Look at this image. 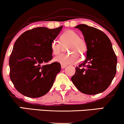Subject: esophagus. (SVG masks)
<instances>
[{
  "mask_svg": "<svg viewBox=\"0 0 124 124\" xmlns=\"http://www.w3.org/2000/svg\"><path fill=\"white\" fill-rule=\"evenodd\" d=\"M66 67V65H62V64H61V68H62V69H65Z\"/></svg>",
  "mask_w": 124,
  "mask_h": 124,
  "instance_id": "34e87169",
  "label": "esophagus"
}]
</instances>
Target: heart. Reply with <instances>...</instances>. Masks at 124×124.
Here are the masks:
<instances>
[{
  "label": "heart",
  "instance_id": "1",
  "mask_svg": "<svg viewBox=\"0 0 124 124\" xmlns=\"http://www.w3.org/2000/svg\"><path fill=\"white\" fill-rule=\"evenodd\" d=\"M59 41L54 39L51 44L52 54L57 55L61 53L62 45H66L67 51L71 52L66 54H61L54 58V61L64 65L75 64L80 61L78 55H83L87 49V45L85 39L79 37V34L73 30H67L59 36Z\"/></svg>",
  "mask_w": 124,
  "mask_h": 124
}]
</instances>
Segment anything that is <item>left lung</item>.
Segmentation results:
<instances>
[{"mask_svg":"<svg viewBox=\"0 0 124 124\" xmlns=\"http://www.w3.org/2000/svg\"><path fill=\"white\" fill-rule=\"evenodd\" d=\"M82 31L87 45V57L76 68L71 78L82 93L94 95L104 92L116 72L117 58L109 38L102 31L86 24L75 27Z\"/></svg>","mask_w":124,"mask_h":124,"instance_id":"8db88e82","label":"left lung"}]
</instances>
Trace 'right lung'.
Wrapping results in <instances>:
<instances>
[{
    "instance_id": "obj_1",
    "label": "right lung",
    "mask_w": 124,
    "mask_h": 124,
    "mask_svg": "<svg viewBox=\"0 0 124 124\" xmlns=\"http://www.w3.org/2000/svg\"><path fill=\"white\" fill-rule=\"evenodd\" d=\"M62 28L36 27L16 41L9 58L10 78L19 93L31 98L46 94L53 85L61 64L52 59L51 44Z\"/></svg>"
}]
</instances>
